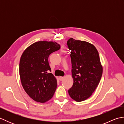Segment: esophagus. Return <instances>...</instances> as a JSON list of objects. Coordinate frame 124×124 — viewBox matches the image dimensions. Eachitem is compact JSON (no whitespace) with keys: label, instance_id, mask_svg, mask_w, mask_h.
<instances>
[{"label":"esophagus","instance_id":"1","mask_svg":"<svg viewBox=\"0 0 124 124\" xmlns=\"http://www.w3.org/2000/svg\"><path fill=\"white\" fill-rule=\"evenodd\" d=\"M63 79H64L63 77H61V76H60V77H59V80H61V81Z\"/></svg>","mask_w":124,"mask_h":124}]
</instances>
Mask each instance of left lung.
<instances>
[{"label":"left lung","instance_id":"left-lung-1","mask_svg":"<svg viewBox=\"0 0 124 124\" xmlns=\"http://www.w3.org/2000/svg\"><path fill=\"white\" fill-rule=\"evenodd\" d=\"M71 50L73 84L68 90L70 96L77 102L89 98L101 80L103 68L98 51L93 44L71 38L67 41Z\"/></svg>","mask_w":124,"mask_h":124}]
</instances>
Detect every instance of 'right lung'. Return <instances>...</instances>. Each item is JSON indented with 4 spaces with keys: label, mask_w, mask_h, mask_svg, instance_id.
<instances>
[{
    "label": "right lung",
    "mask_w": 124,
    "mask_h": 124,
    "mask_svg": "<svg viewBox=\"0 0 124 124\" xmlns=\"http://www.w3.org/2000/svg\"><path fill=\"white\" fill-rule=\"evenodd\" d=\"M56 42L39 41L31 45L23 52L19 64L22 85L26 93L34 101L45 103L53 96L57 80L51 71L48 56L60 49Z\"/></svg>",
    "instance_id": "1"
}]
</instances>
